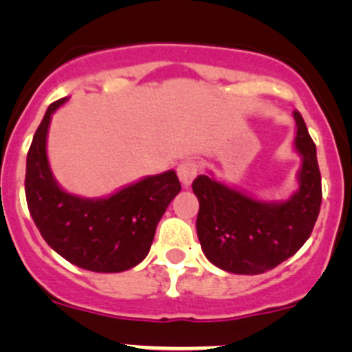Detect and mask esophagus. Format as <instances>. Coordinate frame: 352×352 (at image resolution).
<instances>
[{"label":"esophagus","mask_w":352,"mask_h":352,"mask_svg":"<svg viewBox=\"0 0 352 352\" xmlns=\"http://www.w3.org/2000/svg\"><path fill=\"white\" fill-rule=\"evenodd\" d=\"M197 163L194 160H186V162L180 163L177 166V175H179L180 182L184 184V187H189L192 184V180L196 179L197 175Z\"/></svg>","instance_id":"esophagus-1"}]
</instances>
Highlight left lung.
<instances>
[{"mask_svg":"<svg viewBox=\"0 0 352 352\" xmlns=\"http://www.w3.org/2000/svg\"><path fill=\"white\" fill-rule=\"evenodd\" d=\"M296 120L294 146L303 156L300 189L285 202H262L199 175L192 190L199 199L197 236L209 262L233 274H262L296 254L310 239L322 204L317 148L303 117Z\"/></svg>","mask_w":352,"mask_h":352,"instance_id":"8db88e82","label":"left lung"}]
</instances>
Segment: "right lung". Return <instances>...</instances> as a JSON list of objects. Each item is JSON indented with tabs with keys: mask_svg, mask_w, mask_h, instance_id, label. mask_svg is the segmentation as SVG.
<instances>
[{
	"mask_svg": "<svg viewBox=\"0 0 352 352\" xmlns=\"http://www.w3.org/2000/svg\"><path fill=\"white\" fill-rule=\"evenodd\" d=\"M49 105L27 155L25 196L42 239L67 262L94 272H122L150 252L156 225L180 192L177 173L168 170L146 177L105 199L67 194L52 177L45 151L54 110Z\"/></svg>",
	"mask_w": 352,
	"mask_h": 352,
	"instance_id": "obj_1",
	"label": "right lung"
}]
</instances>
